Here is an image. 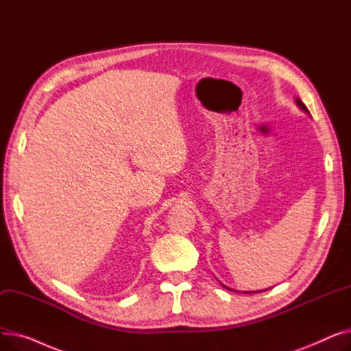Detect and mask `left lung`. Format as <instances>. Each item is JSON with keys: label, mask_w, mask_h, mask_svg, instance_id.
<instances>
[{"label": "left lung", "mask_w": 351, "mask_h": 351, "mask_svg": "<svg viewBox=\"0 0 351 351\" xmlns=\"http://www.w3.org/2000/svg\"><path fill=\"white\" fill-rule=\"evenodd\" d=\"M296 104H298V106H299V108H302V109L304 110V112H307V114H308V109H307V108H306V105H304V104L300 101V98H296ZM222 286H223V287H226L225 285H222ZM226 289H228V290H232V289H229V287H226ZM266 290H267V289H266ZM261 291H263V290H259V291H253V293H261ZM245 293H249V291H245Z\"/></svg>", "instance_id": "obj_1"}]
</instances>
